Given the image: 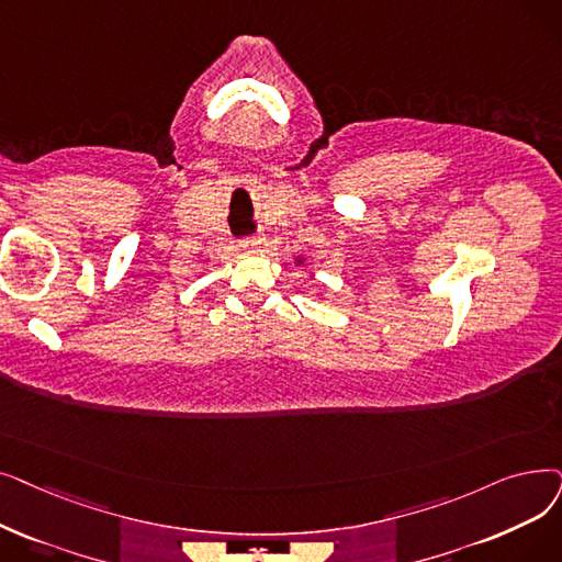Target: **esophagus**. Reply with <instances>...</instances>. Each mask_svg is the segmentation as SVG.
Listing matches in <instances>:
<instances>
[{
    "mask_svg": "<svg viewBox=\"0 0 562 562\" xmlns=\"http://www.w3.org/2000/svg\"><path fill=\"white\" fill-rule=\"evenodd\" d=\"M261 243V238L259 236H248V238H243L240 240V248H246V250H255L257 246Z\"/></svg>",
    "mask_w": 562,
    "mask_h": 562,
    "instance_id": "esophagus-1",
    "label": "esophagus"
}]
</instances>
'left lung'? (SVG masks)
Instances as JSON below:
<instances>
[{
	"instance_id": "obj_1",
	"label": "left lung",
	"mask_w": 562,
	"mask_h": 562,
	"mask_svg": "<svg viewBox=\"0 0 562 562\" xmlns=\"http://www.w3.org/2000/svg\"><path fill=\"white\" fill-rule=\"evenodd\" d=\"M296 261H299V263H301V259H296Z\"/></svg>"
}]
</instances>
